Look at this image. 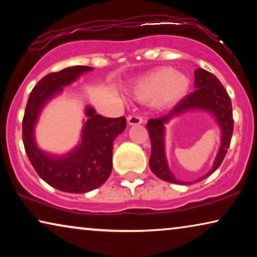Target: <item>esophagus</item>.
Listing matches in <instances>:
<instances>
[{
  "label": "esophagus",
  "instance_id": "1",
  "mask_svg": "<svg viewBox=\"0 0 257 257\" xmlns=\"http://www.w3.org/2000/svg\"><path fill=\"white\" fill-rule=\"evenodd\" d=\"M127 122L128 125H140L144 122V119L143 117H140V115H128Z\"/></svg>",
  "mask_w": 257,
  "mask_h": 257
}]
</instances>
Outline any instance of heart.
Masks as SVG:
<instances>
[{
	"label": "heart",
	"mask_w": 257,
	"mask_h": 257,
	"mask_svg": "<svg viewBox=\"0 0 257 257\" xmlns=\"http://www.w3.org/2000/svg\"><path fill=\"white\" fill-rule=\"evenodd\" d=\"M189 87L191 80L185 73L159 68L137 80L132 86V94L137 100H151L154 107L164 108L184 99Z\"/></svg>",
	"instance_id": "heart-1"
}]
</instances>
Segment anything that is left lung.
Listing matches in <instances>:
<instances>
[{"label":"left lung","instance_id":"8db88e82","mask_svg":"<svg viewBox=\"0 0 257 257\" xmlns=\"http://www.w3.org/2000/svg\"><path fill=\"white\" fill-rule=\"evenodd\" d=\"M194 92L186 96L180 103L173 107V110L168 112L163 117L150 119L147 121L146 127L149 130L151 144H152V152L150 158V167L154 174L161 180L172 182V184H186L179 181L170 171L165 153V125L173 117L185 112L193 110L207 111L212 113L221 128V145L219 152L214 160L213 168L206 175L199 179V181L206 179L213 173L222 163L226 157L227 150L229 149L231 135L234 130L233 110H231V100L224 87L219 79L213 73L203 69H198L194 71ZM192 184V182H189Z\"/></svg>","mask_w":257,"mask_h":257}]
</instances>
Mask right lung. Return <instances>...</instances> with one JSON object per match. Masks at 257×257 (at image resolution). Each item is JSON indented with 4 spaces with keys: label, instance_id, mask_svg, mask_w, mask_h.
Returning <instances> with one entry per match:
<instances>
[{
    "label": "right lung",
    "instance_id": "add662e5",
    "mask_svg": "<svg viewBox=\"0 0 257 257\" xmlns=\"http://www.w3.org/2000/svg\"><path fill=\"white\" fill-rule=\"evenodd\" d=\"M90 66L76 65L49 73L34 87L28 98L22 121L24 149L37 174L52 187L68 193H86L104 184L112 171V147L115 137L126 127L125 117L106 118L87 106L80 144L65 156L43 152L35 142V125L42 108L63 86L75 82Z\"/></svg>",
    "mask_w": 257,
    "mask_h": 257
}]
</instances>
